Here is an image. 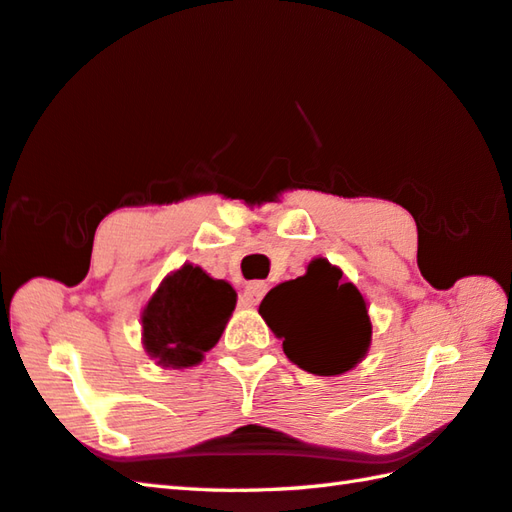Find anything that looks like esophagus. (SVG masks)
Wrapping results in <instances>:
<instances>
[{
	"label": "esophagus",
	"instance_id": "obj_1",
	"mask_svg": "<svg viewBox=\"0 0 512 512\" xmlns=\"http://www.w3.org/2000/svg\"><path fill=\"white\" fill-rule=\"evenodd\" d=\"M268 293V284L266 282H248L246 288H244V302L248 306H257L259 302H262L264 295Z\"/></svg>",
	"mask_w": 512,
	"mask_h": 512
}]
</instances>
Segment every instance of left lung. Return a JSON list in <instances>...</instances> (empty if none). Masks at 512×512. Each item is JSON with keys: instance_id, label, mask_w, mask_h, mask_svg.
<instances>
[{"instance_id": "1", "label": "left lung", "mask_w": 512, "mask_h": 512, "mask_svg": "<svg viewBox=\"0 0 512 512\" xmlns=\"http://www.w3.org/2000/svg\"><path fill=\"white\" fill-rule=\"evenodd\" d=\"M259 313L284 339L290 362L313 375L346 373L366 355L373 333L362 293L322 257L304 277L270 290Z\"/></svg>"}]
</instances>
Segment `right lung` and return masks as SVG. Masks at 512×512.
<instances>
[{
  "label": "right lung",
  "instance_id": "right-lung-1",
  "mask_svg": "<svg viewBox=\"0 0 512 512\" xmlns=\"http://www.w3.org/2000/svg\"><path fill=\"white\" fill-rule=\"evenodd\" d=\"M237 295L202 268L182 266L168 275L144 308V348L162 366L186 368L202 362L217 344Z\"/></svg>",
  "mask_w": 512,
  "mask_h": 512
}]
</instances>
